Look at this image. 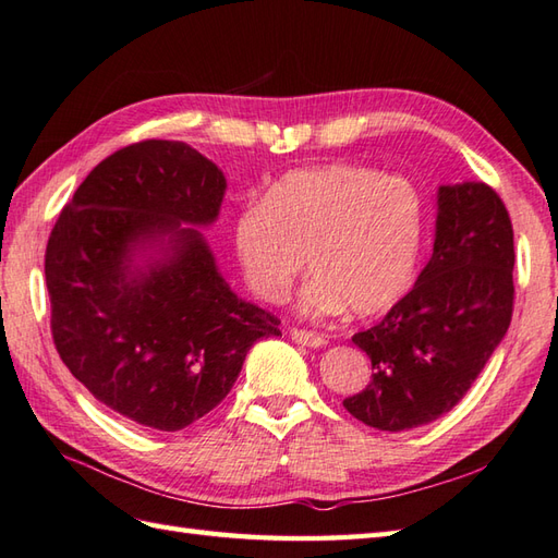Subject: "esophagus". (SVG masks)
Masks as SVG:
<instances>
[{"label": "esophagus", "instance_id": "1", "mask_svg": "<svg viewBox=\"0 0 558 558\" xmlns=\"http://www.w3.org/2000/svg\"><path fill=\"white\" fill-rule=\"evenodd\" d=\"M291 339L301 345H311V349H319V345L327 343L325 333L307 331V329H291Z\"/></svg>", "mask_w": 558, "mask_h": 558}]
</instances>
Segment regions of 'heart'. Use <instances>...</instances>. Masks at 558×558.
<instances>
[{"label":"heart","mask_w":558,"mask_h":558,"mask_svg":"<svg viewBox=\"0 0 558 558\" xmlns=\"http://www.w3.org/2000/svg\"><path fill=\"white\" fill-rule=\"evenodd\" d=\"M425 195L399 174L333 162L293 169L245 203L231 245L245 287L269 305L289 299L307 267L303 311L355 317L391 311L413 287L425 243Z\"/></svg>","instance_id":"obj_1"}]
</instances>
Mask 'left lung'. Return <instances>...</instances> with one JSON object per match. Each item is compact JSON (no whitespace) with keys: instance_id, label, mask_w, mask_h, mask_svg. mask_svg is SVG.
Wrapping results in <instances>:
<instances>
[{"instance_id":"obj_1","label":"left lung","mask_w":558,"mask_h":558,"mask_svg":"<svg viewBox=\"0 0 558 558\" xmlns=\"http://www.w3.org/2000/svg\"><path fill=\"white\" fill-rule=\"evenodd\" d=\"M435 251L415 287L375 327L353 333L373 381L343 401L384 432L449 413L487 365L513 315V227L487 183L441 185Z\"/></svg>"}]
</instances>
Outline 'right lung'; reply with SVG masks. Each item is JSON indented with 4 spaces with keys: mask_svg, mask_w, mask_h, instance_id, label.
I'll return each instance as SVG.
<instances>
[{
    "mask_svg": "<svg viewBox=\"0 0 558 558\" xmlns=\"http://www.w3.org/2000/svg\"><path fill=\"white\" fill-rule=\"evenodd\" d=\"M225 191L191 145L141 141L85 177L49 233L61 361L135 425L189 427L225 401L255 341L281 337L279 317L229 289L203 233L180 227L213 225Z\"/></svg>",
    "mask_w": 558,
    "mask_h": 558,
    "instance_id": "right-lung-1",
    "label": "right lung"
}]
</instances>
